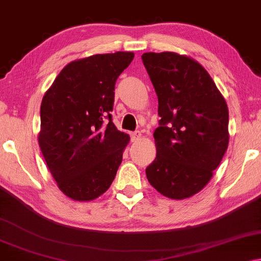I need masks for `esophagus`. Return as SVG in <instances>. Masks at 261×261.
<instances>
[{"label": "esophagus", "mask_w": 261, "mask_h": 261, "mask_svg": "<svg viewBox=\"0 0 261 261\" xmlns=\"http://www.w3.org/2000/svg\"><path fill=\"white\" fill-rule=\"evenodd\" d=\"M130 139H132V141H138V140L141 139V132H139V130L132 132Z\"/></svg>", "instance_id": "34e87169"}]
</instances>
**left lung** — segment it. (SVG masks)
Returning <instances> with one entry per match:
<instances>
[{
	"mask_svg": "<svg viewBox=\"0 0 261 261\" xmlns=\"http://www.w3.org/2000/svg\"><path fill=\"white\" fill-rule=\"evenodd\" d=\"M142 62L161 117L147 178L168 198H189L209 183L227 149L226 101L207 71L190 57L146 52Z\"/></svg>",
	"mask_w": 261,
	"mask_h": 261,
	"instance_id": "left-lung-1",
	"label": "left lung"
}]
</instances>
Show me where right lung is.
Instances as JSON below:
<instances>
[{
  "mask_svg": "<svg viewBox=\"0 0 261 261\" xmlns=\"http://www.w3.org/2000/svg\"><path fill=\"white\" fill-rule=\"evenodd\" d=\"M133 52L93 55L59 72L41 105L38 143L46 166L67 197L101 196L117 175L129 135L112 121L115 82Z\"/></svg>",
  "mask_w": 261,
  "mask_h": 261,
  "instance_id": "obj_1",
  "label": "right lung"
}]
</instances>
